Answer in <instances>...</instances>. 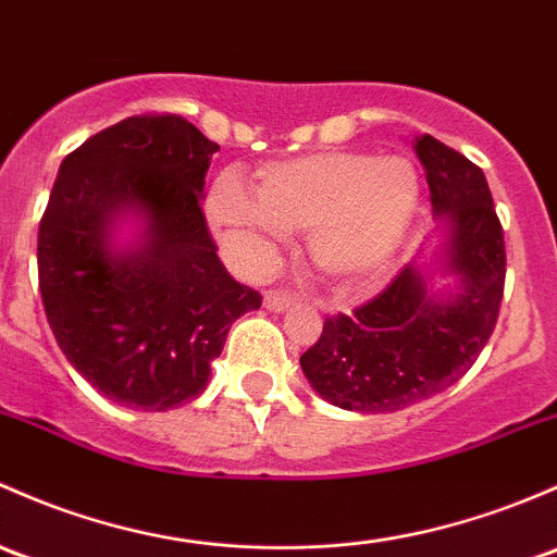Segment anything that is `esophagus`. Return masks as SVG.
I'll return each instance as SVG.
<instances>
[{
  "label": "esophagus",
  "mask_w": 557,
  "mask_h": 557,
  "mask_svg": "<svg viewBox=\"0 0 557 557\" xmlns=\"http://www.w3.org/2000/svg\"><path fill=\"white\" fill-rule=\"evenodd\" d=\"M298 298L294 294H288V290H269L267 296H263V307L269 309V312H283V309H288L290 304H296Z\"/></svg>",
  "instance_id": "1"
}]
</instances>
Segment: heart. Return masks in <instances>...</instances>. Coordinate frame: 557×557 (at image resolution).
<instances>
[{"instance_id": "obj_1", "label": "heart", "mask_w": 557, "mask_h": 557, "mask_svg": "<svg viewBox=\"0 0 557 557\" xmlns=\"http://www.w3.org/2000/svg\"><path fill=\"white\" fill-rule=\"evenodd\" d=\"M256 197L234 175L210 186L208 215L248 261H263L283 232H307L314 269L360 285L395 256L419 210L421 178L408 157L331 149L263 165Z\"/></svg>"}]
</instances>
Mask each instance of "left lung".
Returning a JSON list of instances; mask_svg holds the SVG:
<instances>
[{"label":"left lung","mask_w":557,"mask_h":557,"mask_svg":"<svg viewBox=\"0 0 557 557\" xmlns=\"http://www.w3.org/2000/svg\"><path fill=\"white\" fill-rule=\"evenodd\" d=\"M413 149L432 210L448 224L443 269L459 277V290L435 296L430 277L406 263L371 301L325 318L301 368L318 395L344 411H403L448 389L470 371L499 318L507 256L488 181L437 138L419 136Z\"/></svg>","instance_id":"obj_1"}]
</instances>
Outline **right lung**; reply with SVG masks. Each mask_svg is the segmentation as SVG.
I'll return each mask as SVG.
<instances>
[{
    "mask_svg": "<svg viewBox=\"0 0 557 557\" xmlns=\"http://www.w3.org/2000/svg\"><path fill=\"white\" fill-rule=\"evenodd\" d=\"M219 144L178 114H138L61 162L39 221L47 323L66 360L111 403L168 411L208 386L239 314L261 307L215 253L202 186ZM147 226L136 251L108 245L113 215Z\"/></svg>",
    "mask_w": 557,
    "mask_h": 557,
    "instance_id": "add662e5",
    "label": "right lung"
}]
</instances>
